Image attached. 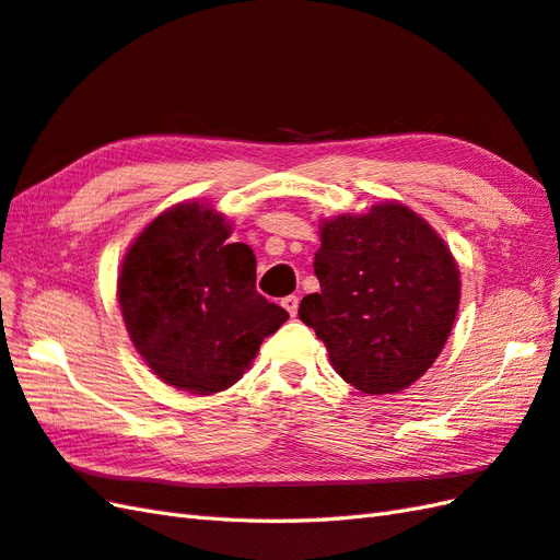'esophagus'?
Here are the masks:
<instances>
[{
	"instance_id": "esophagus-1",
	"label": "esophagus",
	"mask_w": 560,
	"mask_h": 560,
	"mask_svg": "<svg viewBox=\"0 0 560 560\" xmlns=\"http://www.w3.org/2000/svg\"><path fill=\"white\" fill-rule=\"evenodd\" d=\"M281 305L285 307V312H289L291 317H295V312H298V295H285L283 301H281Z\"/></svg>"
}]
</instances>
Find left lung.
I'll list each match as a JSON object with an SVG mask.
<instances>
[{
  "label": "left lung",
  "instance_id": "8db88e82",
  "mask_svg": "<svg viewBox=\"0 0 560 560\" xmlns=\"http://www.w3.org/2000/svg\"><path fill=\"white\" fill-rule=\"evenodd\" d=\"M319 293L298 307L341 380L398 394L434 365L460 305V269L429 221L398 200L322 219Z\"/></svg>",
  "mask_w": 560,
  "mask_h": 560
}]
</instances>
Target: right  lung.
Instances as JSON below:
<instances>
[{"instance_id": "1", "label": "right lung", "mask_w": 560, "mask_h": 560, "mask_svg": "<svg viewBox=\"0 0 560 560\" xmlns=\"http://www.w3.org/2000/svg\"><path fill=\"white\" fill-rule=\"evenodd\" d=\"M231 221L207 200L160 212L128 245L116 279L126 331L168 386L212 396L250 370L289 312L255 291L257 259L229 243Z\"/></svg>"}]
</instances>
